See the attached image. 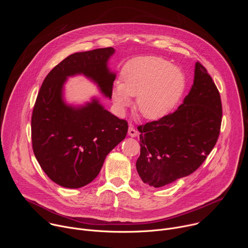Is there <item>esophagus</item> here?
Segmentation results:
<instances>
[{
    "label": "esophagus",
    "instance_id": "1",
    "mask_svg": "<svg viewBox=\"0 0 248 248\" xmlns=\"http://www.w3.org/2000/svg\"><path fill=\"white\" fill-rule=\"evenodd\" d=\"M128 135L130 137H136L138 135V131L131 124L128 126Z\"/></svg>",
    "mask_w": 248,
    "mask_h": 248
}]
</instances>
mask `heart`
Listing matches in <instances>:
<instances>
[{
	"label": "heart",
	"instance_id": "1",
	"mask_svg": "<svg viewBox=\"0 0 248 248\" xmlns=\"http://www.w3.org/2000/svg\"><path fill=\"white\" fill-rule=\"evenodd\" d=\"M111 91L119 114L123 115L137 96L136 109L146 120L168 116L183 97L186 78L183 70L162 57H140L130 62Z\"/></svg>",
	"mask_w": 248,
	"mask_h": 248
}]
</instances>
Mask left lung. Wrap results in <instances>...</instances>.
Returning a JSON list of instances; mask_svg holds the SVG:
<instances>
[{
  "instance_id": "8db88e82",
  "label": "left lung",
  "mask_w": 248,
  "mask_h": 248,
  "mask_svg": "<svg viewBox=\"0 0 248 248\" xmlns=\"http://www.w3.org/2000/svg\"><path fill=\"white\" fill-rule=\"evenodd\" d=\"M221 122L220 93L197 62L193 84L178 110L137 127L140 179L150 186L162 187L192 173L214 148Z\"/></svg>"
}]
</instances>
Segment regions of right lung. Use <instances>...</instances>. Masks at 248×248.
<instances>
[{"label": "right lung", "mask_w": 248, "mask_h": 248, "mask_svg": "<svg viewBox=\"0 0 248 248\" xmlns=\"http://www.w3.org/2000/svg\"><path fill=\"white\" fill-rule=\"evenodd\" d=\"M112 47L75 53L48 74L38 93L31 119L34 155L57 185L79 188L99 174L107 155L124 139L127 123L104 108L95 96L80 105L68 104L64 84L83 76L111 99L116 73L109 67Z\"/></svg>", "instance_id": "obj_1"}]
</instances>
